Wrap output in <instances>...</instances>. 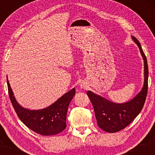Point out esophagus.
Returning a JSON list of instances; mask_svg holds the SVG:
<instances>
[{"instance_id": "1", "label": "esophagus", "mask_w": 155, "mask_h": 155, "mask_svg": "<svg viewBox=\"0 0 155 155\" xmlns=\"http://www.w3.org/2000/svg\"><path fill=\"white\" fill-rule=\"evenodd\" d=\"M81 87H84V85H81Z\"/></svg>"}]
</instances>
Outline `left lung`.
I'll return each instance as SVG.
<instances>
[{
    "label": "left lung",
    "mask_w": 155,
    "mask_h": 155,
    "mask_svg": "<svg viewBox=\"0 0 155 155\" xmlns=\"http://www.w3.org/2000/svg\"><path fill=\"white\" fill-rule=\"evenodd\" d=\"M139 47L144 60V84L139 93L133 100L124 104H114L101 96L87 91V95L93 106L98 127L108 133H117L125 128L138 116L144 105L148 90L149 69L147 58L138 39L133 37Z\"/></svg>",
    "instance_id": "left-lung-1"
}]
</instances>
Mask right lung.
<instances>
[{"mask_svg": "<svg viewBox=\"0 0 155 155\" xmlns=\"http://www.w3.org/2000/svg\"><path fill=\"white\" fill-rule=\"evenodd\" d=\"M8 95L17 116L28 128L43 136L61 133L66 127V115L71 101L75 95V89L62 96L49 107L41 110H28L17 104L7 79Z\"/></svg>", "mask_w": 155, "mask_h": 155, "instance_id": "right-lung-1", "label": "right lung"}]
</instances>
